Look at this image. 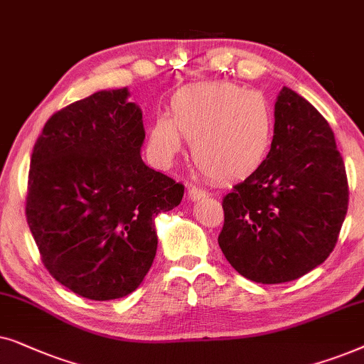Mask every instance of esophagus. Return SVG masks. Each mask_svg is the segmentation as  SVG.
<instances>
[{
	"instance_id": "obj_1",
	"label": "esophagus",
	"mask_w": 364,
	"mask_h": 364,
	"mask_svg": "<svg viewBox=\"0 0 364 364\" xmlns=\"http://www.w3.org/2000/svg\"><path fill=\"white\" fill-rule=\"evenodd\" d=\"M206 196H208V193L200 190V188H196V186L188 188V200H190V201H200Z\"/></svg>"
}]
</instances>
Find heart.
<instances>
[{"label":"heart","instance_id":"b5f03b06","mask_svg":"<svg viewBox=\"0 0 364 364\" xmlns=\"http://www.w3.org/2000/svg\"><path fill=\"white\" fill-rule=\"evenodd\" d=\"M276 136V116L258 91L215 81L185 86L174 93L169 114H158L149 148L161 163L191 143L196 168L216 181H236L255 174L268 161Z\"/></svg>","mask_w":364,"mask_h":364}]
</instances>
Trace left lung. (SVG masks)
<instances>
[{
    "label": "left lung",
    "mask_w": 364,
    "mask_h": 364,
    "mask_svg": "<svg viewBox=\"0 0 364 364\" xmlns=\"http://www.w3.org/2000/svg\"><path fill=\"white\" fill-rule=\"evenodd\" d=\"M274 116L268 161L225 196L218 236L232 268L263 284L298 279L321 264L348 211L346 169L328 121L288 86Z\"/></svg>",
    "instance_id": "left-lung-1"
}]
</instances>
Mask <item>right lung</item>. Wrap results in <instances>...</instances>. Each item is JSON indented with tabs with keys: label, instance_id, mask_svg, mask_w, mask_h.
<instances>
[{
	"label": "right lung",
	"instance_id": "obj_1",
	"mask_svg": "<svg viewBox=\"0 0 364 364\" xmlns=\"http://www.w3.org/2000/svg\"><path fill=\"white\" fill-rule=\"evenodd\" d=\"M101 90L46 121L31 154L26 220L46 269L80 296L133 293L158 248L154 218L185 186L141 159L143 111Z\"/></svg>",
	"mask_w": 364,
	"mask_h": 364
}]
</instances>
